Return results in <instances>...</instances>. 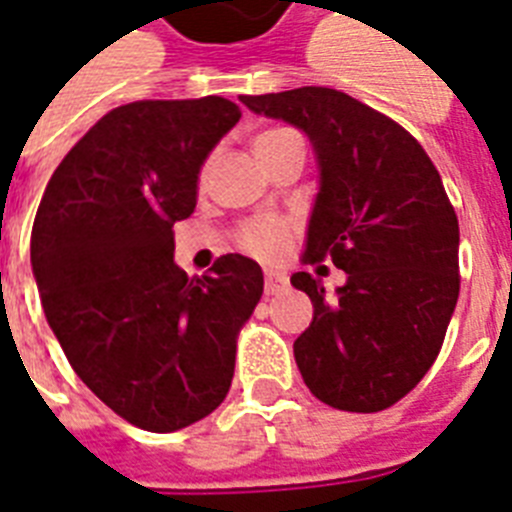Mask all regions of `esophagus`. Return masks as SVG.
I'll return each instance as SVG.
<instances>
[{"label": "esophagus", "instance_id": "34e87169", "mask_svg": "<svg viewBox=\"0 0 512 512\" xmlns=\"http://www.w3.org/2000/svg\"><path fill=\"white\" fill-rule=\"evenodd\" d=\"M287 276L279 271H268L265 273V295H279V292H284L287 289Z\"/></svg>", "mask_w": 512, "mask_h": 512}]
</instances>
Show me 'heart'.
Instances as JSON below:
<instances>
[{"instance_id": "b5f03b06", "label": "heart", "mask_w": 512, "mask_h": 512, "mask_svg": "<svg viewBox=\"0 0 512 512\" xmlns=\"http://www.w3.org/2000/svg\"><path fill=\"white\" fill-rule=\"evenodd\" d=\"M287 130H271L263 132L260 138L268 135H279ZM241 247L247 249L249 255L260 257V260H276L287 252L289 247V223L279 220V217H257L252 223H247L239 233Z\"/></svg>"}]
</instances>
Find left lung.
I'll list each match as a JSON object with an SVG mask.
<instances>
[{
    "label": "left lung",
    "instance_id": "obj_1",
    "mask_svg": "<svg viewBox=\"0 0 512 512\" xmlns=\"http://www.w3.org/2000/svg\"><path fill=\"white\" fill-rule=\"evenodd\" d=\"M241 103L311 140L319 193L300 263L332 257L345 271L335 295L292 273L313 303L297 369L335 409H388L433 366L460 295V225L441 175L401 124L345 92L297 87Z\"/></svg>",
    "mask_w": 512,
    "mask_h": 512
}]
</instances>
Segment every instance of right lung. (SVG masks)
<instances>
[{
	"instance_id": "add662e5",
	"label": "right lung",
	"mask_w": 512,
	"mask_h": 512,
	"mask_svg": "<svg viewBox=\"0 0 512 512\" xmlns=\"http://www.w3.org/2000/svg\"><path fill=\"white\" fill-rule=\"evenodd\" d=\"M239 119L215 95L114 108L36 209L31 271L52 335L103 404L151 433L223 404L236 337L263 295V271L244 255L193 279L175 263L172 225L196 209L201 167Z\"/></svg>"
}]
</instances>
